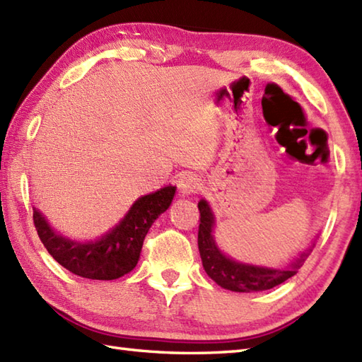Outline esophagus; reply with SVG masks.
Listing matches in <instances>:
<instances>
[{
    "label": "esophagus",
    "instance_id": "1",
    "mask_svg": "<svg viewBox=\"0 0 362 362\" xmlns=\"http://www.w3.org/2000/svg\"><path fill=\"white\" fill-rule=\"evenodd\" d=\"M200 180L197 179V175L194 174H183L182 177L177 182L179 191L183 196H191L196 194V192L200 189Z\"/></svg>",
    "mask_w": 362,
    "mask_h": 362
}]
</instances>
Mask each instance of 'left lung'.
Listing matches in <instances>:
<instances>
[{
    "label": "left lung",
    "instance_id": "8db88e82",
    "mask_svg": "<svg viewBox=\"0 0 362 362\" xmlns=\"http://www.w3.org/2000/svg\"><path fill=\"white\" fill-rule=\"evenodd\" d=\"M197 206L200 211L197 243L202 265H204L206 274L222 288L238 293L270 290L295 276L315 247V242L312 240L308 248L300 251L299 256L293 259L285 268H270L239 262V260L226 256L217 247L213 236L216 217L208 202L202 199Z\"/></svg>",
    "mask_w": 362,
    "mask_h": 362
}]
</instances>
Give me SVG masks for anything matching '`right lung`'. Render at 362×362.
I'll list each match as a JSON object with an SVG mask.
<instances>
[{"label": "right lung", "instance_id": "right-lung-1", "mask_svg": "<svg viewBox=\"0 0 362 362\" xmlns=\"http://www.w3.org/2000/svg\"><path fill=\"white\" fill-rule=\"evenodd\" d=\"M174 194L175 187L168 185L139 197L112 230L89 242L58 234L37 208H33V223L49 255L66 270L86 279L112 281L136 268L151 225L170 208Z\"/></svg>", "mask_w": 362, "mask_h": 362}]
</instances>
